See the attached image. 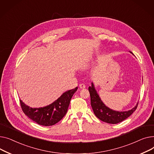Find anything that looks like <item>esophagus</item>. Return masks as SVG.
I'll list each match as a JSON object with an SVG mask.
<instances>
[{"label": "esophagus", "instance_id": "1", "mask_svg": "<svg viewBox=\"0 0 154 154\" xmlns=\"http://www.w3.org/2000/svg\"><path fill=\"white\" fill-rule=\"evenodd\" d=\"M79 88H80L81 89H84V88H85V87H86L84 83H81V84L79 85Z\"/></svg>", "mask_w": 154, "mask_h": 154}]
</instances>
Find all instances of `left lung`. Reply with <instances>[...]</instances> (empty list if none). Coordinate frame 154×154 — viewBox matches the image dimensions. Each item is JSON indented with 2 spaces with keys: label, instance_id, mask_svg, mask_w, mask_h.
I'll return each mask as SVG.
<instances>
[{
  "label": "left lung",
  "instance_id": "8db88e82",
  "mask_svg": "<svg viewBox=\"0 0 154 154\" xmlns=\"http://www.w3.org/2000/svg\"><path fill=\"white\" fill-rule=\"evenodd\" d=\"M132 54V53L130 51ZM91 97V105L95 116L101 121L109 124H117L127 119L135 110L138 103L132 109L128 111H116L107 107L97 94L93 83L88 88Z\"/></svg>",
  "mask_w": 154,
  "mask_h": 154
}]
</instances>
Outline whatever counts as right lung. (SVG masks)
Instances as JSON below:
<instances>
[{
    "instance_id": "add662e5",
    "label": "right lung",
    "mask_w": 154,
    "mask_h": 154,
    "mask_svg": "<svg viewBox=\"0 0 154 154\" xmlns=\"http://www.w3.org/2000/svg\"><path fill=\"white\" fill-rule=\"evenodd\" d=\"M78 87L68 90L51 104L43 107L32 108L20 99L21 107L24 114L37 124L50 126L58 122L67 112L71 99L77 91Z\"/></svg>"
}]
</instances>
